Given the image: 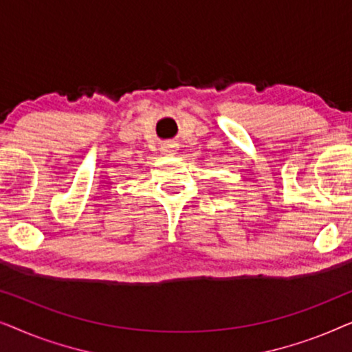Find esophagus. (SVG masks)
<instances>
[{"instance_id": "1", "label": "esophagus", "mask_w": 352, "mask_h": 352, "mask_svg": "<svg viewBox=\"0 0 352 352\" xmlns=\"http://www.w3.org/2000/svg\"><path fill=\"white\" fill-rule=\"evenodd\" d=\"M177 144H175V142H165V144H162V147H160V151L163 152V153H166V155H173V153H176L177 152Z\"/></svg>"}]
</instances>
